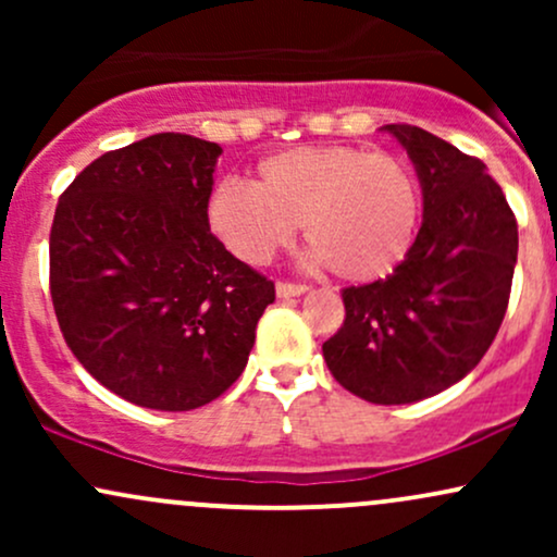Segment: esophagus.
<instances>
[{
  "label": "esophagus",
  "instance_id": "34e87169",
  "mask_svg": "<svg viewBox=\"0 0 557 557\" xmlns=\"http://www.w3.org/2000/svg\"><path fill=\"white\" fill-rule=\"evenodd\" d=\"M274 290H277V298H296V296H304L309 287L298 283H277L274 285Z\"/></svg>",
  "mask_w": 557,
  "mask_h": 557
}]
</instances>
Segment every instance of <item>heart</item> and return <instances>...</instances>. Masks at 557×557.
<instances>
[{"mask_svg": "<svg viewBox=\"0 0 557 557\" xmlns=\"http://www.w3.org/2000/svg\"><path fill=\"white\" fill-rule=\"evenodd\" d=\"M209 230L235 259L264 264L304 222L314 259L348 283H376L411 253L421 185L403 157L361 146H296L227 177L207 203Z\"/></svg>", "mask_w": 557, "mask_h": 557, "instance_id": "b5f03b06", "label": "heart"}]
</instances>
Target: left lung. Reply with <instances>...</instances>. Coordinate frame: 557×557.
Masks as SVG:
<instances>
[{
  "instance_id": "obj_1",
  "label": "left lung",
  "mask_w": 557,
  "mask_h": 557,
  "mask_svg": "<svg viewBox=\"0 0 557 557\" xmlns=\"http://www.w3.org/2000/svg\"><path fill=\"white\" fill-rule=\"evenodd\" d=\"M424 198L417 243L389 277L345 287V322L322 345L332 376L376 406L443 393L482 361L508 309L519 225L474 159L417 125H385Z\"/></svg>"
}]
</instances>
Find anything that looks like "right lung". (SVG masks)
Instances as JSON below:
<instances>
[{"mask_svg":"<svg viewBox=\"0 0 557 557\" xmlns=\"http://www.w3.org/2000/svg\"><path fill=\"white\" fill-rule=\"evenodd\" d=\"M222 149L157 133L70 183L49 235L62 335L94 380L154 411L220 398L248 363L274 283L207 222Z\"/></svg>","mask_w":557,"mask_h":557,"instance_id":"add662e5","label":"right lung"}]
</instances>
